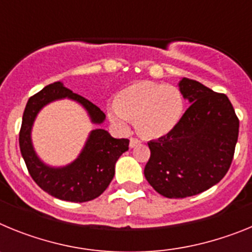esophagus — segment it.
<instances>
[{"instance_id": "34e87169", "label": "esophagus", "mask_w": 252, "mask_h": 252, "mask_svg": "<svg viewBox=\"0 0 252 252\" xmlns=\"http://www.w3.org/2000/svg\"><path fill=\"white\" fill-rule=\"evenodd\" d=\"M140 142H141V141H140L139 139H136V137H131V139H130V148H135L136 145H139Z\"/></svg>"}]
</instances>
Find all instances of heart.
Returning a JSON list of instances; mask_svg holds the SVG:
<instances>
[{
  "label": "heart",
  "mask_w": 252,
  "mask_h": 252,
  "mask_svg": "<svg viewBox=\"0 0 252 252\" xmlns=\"http://www.w3.org/2000/svg\"><path fill=\"white\" fill-rule=\"evenodd\" d=\"M183 110V95L177 87L142 81L120 91L108 108V117L122 130L136 121L144 136L161 137L177 126Z\"/></svg>",
  "instance_id": "heart-1"
}]
</instances>
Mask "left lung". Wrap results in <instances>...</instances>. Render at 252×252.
I'll list each match as a JSON object with an SVG mask.
<instances>
[{
  "label": "left lung",
  "mask_w": 252,
  "mask_h": 252,
  "mask_svg": "<svg viewBox=\"0 0 252 252\" xmlns=\"http://www.w3.org/2000/svg\"><path fill=\"white\" fill-rule=\"evenodd\" d=\"M190 106L170 132L148 142L146 180L166 198L199 194L226 175L239 137V117L224 93L189 78L179 83Z\"/></svg>",
  "instance_id": "left-lung-1"
}]
</instances>
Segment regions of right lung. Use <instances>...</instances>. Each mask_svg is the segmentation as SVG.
<instances>
[{
	"instance_id": "1",
	"label": "right lung",
	"mask_w": 252,
	"mask_h": 252,
	"mask_svg": "<svg viewBox=\"0 0 252 252\" xmlns=\"http://www.w3.org/2000/svg\"><path fill=\"white\" fill-rule=\"evenodd\" d=\"M72 98L83 104L94 124H101L104 113L82 95L73 93L60 82H55L31 95L26 103L19 142L26 168L35 183L44 192L62 201L88 202L99 197L115 175V164L128 150V139H113L106 130L97 128L90 135L79 158L65 168H49L36 157L31 145L30 131L37 112L54 99Z\"/></svg>"
}]
</instances>
